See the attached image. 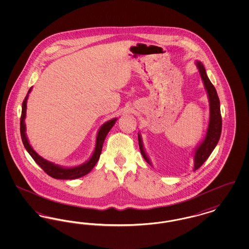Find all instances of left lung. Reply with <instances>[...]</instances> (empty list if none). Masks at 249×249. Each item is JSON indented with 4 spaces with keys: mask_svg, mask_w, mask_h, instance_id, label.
Returning <instances> with one entry per match:
<instances>
[{
    "mask_svg": "<svg viewBox=\"0 0 249 249\" xmlns=\"http://www.w3.org/2000/svg\"><path fill=\"white\" fill-rule=\"evenodd\" d=\"M196 67L199 70L201 80L203 83V87L206 90L207 98L209 102V122L206 129L205 135L201 142L195 147L193 151V171L199 169L203 162L208 159V157L213 152L214 147L216 146L217 142L219 141L220 134H221V129H222V120H221V115H220V107H219V99L216 93V90L209 80L205 68L203 64L200 60L195 61ZM138 142H139V147L140 151L142 153L143 159L145 161L152 166V162L148 156L145 152L143 143H142V136L140 132H138Z\"/></svg>",
    "mask_w": 249,
    "mask_h": 249,
    "instance_id": "1",
    "label": "left lung"
}]
</instances>
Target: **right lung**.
I'll return each instance as SVG.
<instances>
[{
	"mask_svg": "<svg viewBox=\"0 0 249 249\" xmlns=\"http://www.w3.org/2000/svg\"><path fill=\"white\" fill-rule=\"evenodd\" d=\"M32 89L33 88H31L29 89L27 96L24 99L21 118H20V134H21V139L23 142L24 147L26 148L28 153L32 156V158L35 160L36 163L40 166L51 178H56V179H63V180H71V179L82 178L84 176L88 175L96 165V163L100 158V155L102 153L103 145H104V142L106 140L107 133L113 128V126L115 125L118 119L115 118V119H110L100 127V129L97 132V136H96V143H95L93 153L87 161H85L80 165L73 166V167H64V166L55 164L54 162L48 161V160L44 159L43 157H41L36 152V150L33 148V146L30 144L29 139L26 134L25 119H26V111H27V101H28L30 92L32 91Z\"/></svg>",
	"mask_w": 249,
	"mask_h": 249,
	"instance_id": "add662e5",
	"label": "right lung"
}]
</instances>
